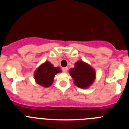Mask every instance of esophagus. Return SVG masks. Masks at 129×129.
<instances>
[{
  "label": "esophagus",
  "mask_w": 129,
  "mask_h": 129,
  "mask_svg": "<svg viewBox=\"0 0 129 129\" xmlns=\"http://www.w3.org/2000/svg\"><path fill=\"white\" fill-rule=\"evenodd\" d=\"M67 70H68V68H67V67H63V68H62V71L63 72H67Z\"/></svg>",
  "instance_id": "esophagus-1"
}]
</instances>
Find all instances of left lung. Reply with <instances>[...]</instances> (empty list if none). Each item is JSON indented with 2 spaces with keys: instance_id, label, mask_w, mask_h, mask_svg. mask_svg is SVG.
<instances>
[{
  "instance_id": "left-lung-1",
  "label": "left lung",
  "mask_w": 129,
  "mask_h": 129,
  "mask_svg": "<svg viewBox=\"0 0 129 129\" xmlns=\"http://www.w3.org/2000/svg\"><path fill=\"white\" fill-rule=\"evenodd\" d=\"M71 77L74 79L75 85L81 88H86L94 82L95 77L94 70L88 64L78 61L75 67L70 70Z\"/></svg>"
}]
</instances>
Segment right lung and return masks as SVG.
Masks as SVG:
<instances>
[{"mask_svg":"<svg viewBox=\"0 0 129 129\" xmlns=\"http://www.w3.org/2000/svg\"><path fill=\"white\" fill-rule=\"evenodd\" d=\"M61 72L59 67H54L48 61L43 63L35 72V81L44 87H48L53 83L55 74Z\"/></svg>","mask_w":129,"mask_h":129,"instance_id":"obj_1","label":"right lung"}]
</instances>
